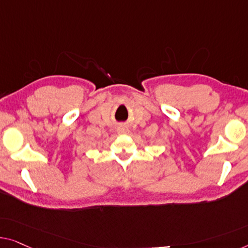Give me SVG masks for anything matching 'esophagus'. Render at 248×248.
Returning a JSON list of instances; mask_svg holds the SVG:
<instances>
[{
	"instance_id": "obj_1",
	"label": "esophagus",
	"mask_w": 248,
	"mask_h": 248,
	"mask_svg": "<svg viewBox=\"0 0 248 248\" xmlns=\"http://www.w3.org/2000/svg\"><path fill=\"white\" fill-rule=\"evenodd\" d=\"M117 132L119 135H125V134H129V129H128L127 125L124 124V125H120V127L118 128Z\"/></svg>"
}]
</instances>
